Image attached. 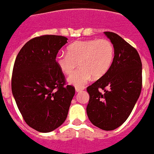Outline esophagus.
<instances>
[{"label":"esophagus","instance_id":"obj_1","mask_svg":"<svg viewBox=\"0 0 154 154\" xmlns=\"http://www.w3.org/2000/svg\"><path fill=\"white\" fill-rule=\"evenodd\" d=\"M84 89V87H76V91L77 92H80V91H82Z\"/></svg>","mask_w":154,"mask_h":154}]
</instances>
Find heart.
<instances>
[{
  "instance_id": "1",
  "label": "heart",
  "mask_w": 154,
  "mask_h": 154,
  "mask_svg": "<svg viewBox=\"0 0 154 154\" xmlns=\"http://www.w3.org/2000/svg\"><path fill=\"white\" fill-rule=\"evenodd\" d=\"M67 54H58L57 67L63 74L70 75L79 63L80 69L68 78V82L75 87L85 85L94 76L103 77L113 63L114 47L105 38L76 41L67 48Z\"/></svg>"
}]
</instances>
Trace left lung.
Returning a JSON list of instances; mask_svg holds the SVG:
<instances>
[{"label": "left lung", "mask_w": 154, "mask_h": 154, "mask_svg": "<svg viewBox=\"0 0 154 154\" xmlns=\"http://www.w3.org/2000/svg\"><path fill=\"white\" fill-rule=\"evenodd\" d=\"M104 34L114 47V57L107 73L87 88V113L94 126L113 131L127 120L139 98L142 63L137 51L118 34Z\"/></svg>", "instance_id": "obj_1"}]
</instances>
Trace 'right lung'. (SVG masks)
Wrapping results in <instances>:
<instances>
[{"label":"right lung","mask_w":154,"mask_h":154,"mask_svg":"<svg viewBox=\"0 0 154 154\" xmlns=\"http://www.w3.org/2000/svg\"><path fill=\"white\" fill-rule=\"evenodd\" d=\"M67 38L42 35L23 45L14 64L12 94L24 121L41 133L60 127L67 117L75 88L67 85L56 63Z\"/></svg>","instance_id":"obj_1"}]
</instances>
